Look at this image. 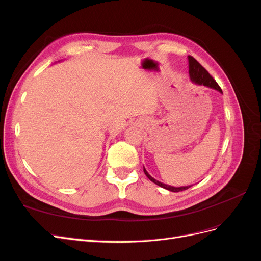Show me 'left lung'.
Wrapping results in <instances>:
<instances>
[{
	"label": "left lung",
	"mask_w": 261,
	"mask_h": 261,
	"mask_svg": "<svg viewBox=\"0 0 261 261\" xmlns=\"http://www.w3.org/2000/svg\"><path fill=\"white\" fill-rule=\"evenodd\" d=\"M188 68H189V70H188L189 78H191L192 82H194L195 84H198V85H203L206 87H209V88L216 89L220 92H222V90H221V88H220V86L218 85V83L215 80H213L212 76L207 72V69L202 67L199 64V62H197V60H195L193 57H191V55H188ZM144 172H145V174L147 175V177L151 181H153L154 184H156L158 186H160V187H163L165 189H168V191H170V192L177 193V192L185 191V189L191 187V186L174 187V186L163 184V183H161V181L154 179L151 175L149 174L145 168H144Z\"/></svg>",
	"instance_id": "obj_1"
}]
</instances>
